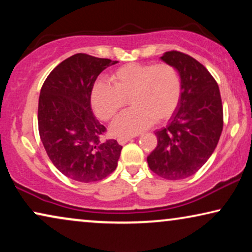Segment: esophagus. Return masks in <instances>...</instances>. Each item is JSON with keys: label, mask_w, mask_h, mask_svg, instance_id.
Masks as SVG:
<instances>
[{"label": "esophagus", "mask_w": 252, "mask_h": 252, "mask_svg": "<svg viewBox=\"0 0 252 252\" xmlns=\"http://www.w3.org/2000/svg\"><path fill=\"white\" fill-rule=\"evenodd\" d=\"M133 137H130V136H120V137H118V139H117V141H118V143L119 144H125V143H127L128 142V141H130L132 140Z\"/></svg>", "instance_id": "1"}]
</instances>
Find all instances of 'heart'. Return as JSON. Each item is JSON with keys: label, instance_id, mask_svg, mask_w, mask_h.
I'll return each mask as SVG.
<instances>
[{"label": "heart", "instance_id": "1", "mask_svg": "<svg viewBox=\"0 0 252 252\" xmlns=\"http://www.w3.org/2000/svg\"><path fill=\"white\" fill-rule=\"evenodd\" d=\"M110 82H96L91 101L96 116L110 120L129 98L132 108L111 125V132L118 136L135 135L155 122L170 119L180 102L181 78L170 64L128 63L112 72Z\"/></svg>", "mask_w": 252, "mask_h": 252}]
</instances>
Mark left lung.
Segmentation results:
<instances>
[{"label": "left lung", "mask_w": 252, "mask_h": 252, "mask_svg": "<svg viewBox=\"0 0 252 252\" xmlns=\"http://www.w3.org/2000/svg\"><path fill=\"white\" fill-rule=\"evenodd\" d=\"M160 60L177 68L182 91L168 125L155 133L157 147L147 161L159 177L180 180L195 174L215 151L222 132V103L218 84L195 58L173 50Z\"/></svg>", "instance_id": "8db88e82"}]
</instances>
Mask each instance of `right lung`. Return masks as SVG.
<instances>
[{
    "label": "right lung",
    "instance_id": "right-lung-1",
    "mask_svg": "<svg viewBox=\"0 0 252 252\" xmlns=\"http://www.w3.org/2000/svg\"><path fill=\"white\" fill-rule=\"evenodd\" d=\"M116 63L75 54L58 64L41 88L37 109L41 141L57 170L72 180L99 181L118 165L123 147L116 140H101L105 127L91 105L98 74Z\"/></svg>",
    "mask_w": 252,
    "mask_h": 252
}]
</instances>
